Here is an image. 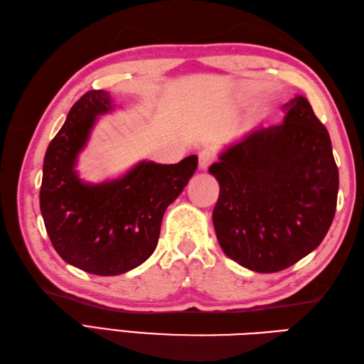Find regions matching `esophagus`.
<instances>
[{
    "mask_svg": "<svg viewBox=\"0 0 364 364\" xmlns=\"http://www.w3.org/2000/svg\"><path fill=\"white\" fill-rule=\"evenodd\" d=\"M213 159H214V154L210 149L200 150V153H198V167H200V170H206L208 167H210Z\"/></svg>",
    "mask_w": 364,
    "mask_h": 364,
    "instance_id": "esophagus-1",
    "label": "esophagus"
}]
</instances>
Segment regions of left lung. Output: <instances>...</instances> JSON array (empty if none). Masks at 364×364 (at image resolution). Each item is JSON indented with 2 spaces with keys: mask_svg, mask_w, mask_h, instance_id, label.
Segmentation results:
<instances>
[{
  "mask_svg": "<svg viewBox=\"0 0 364 364\" xmlns=\"http://www.w3.org/2000/svg\"><path fill=\"white\" fill-rule=\"evenodd\" d=\"M282 109L283 123L255 129L210 167L220 186L213 222L222 250L261 274L311 253L336 211L339 175L328 131L305 97Z\"/></svg>",
  "mask_w": 364,
  "mask_h": 364,
  "instance_id": "1",
  "label": "left lung"
}]
</instances>
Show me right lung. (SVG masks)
I'll list each match as a JSON object with an SVG mask.
<instances>
[{
  "label": "right lung",
  "instance_id": "right-lung-1",
  "mask_svg": "<svg viewBox=\"0 0 364 364\" xmlns=\"http://www.w3.org/2000/svg\"><path fill=\"white\" fill-rule=\"evenodd\" d=\"M107 92L89 90L76 102L45 153L41 211L54 250L68 264L95 275L141 266L156 249L162 215L197 168V156L178 164L142 161L119 178L84 184L75 172L97 115L112 109Z\"/></svg>",
  "mask_w": 364,
  "mask_h": 364
}]
</instances>
